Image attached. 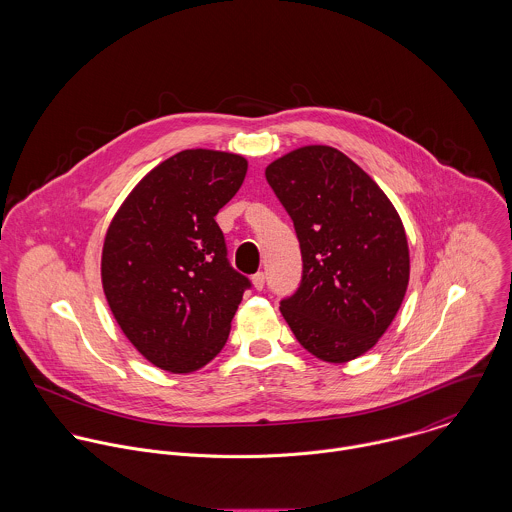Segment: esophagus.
<instances>
[{"instance_id":"1","label":"esophagus","mask_w":512,"mask_h":512,"mask_svg":"<svg viewBox=\"0 0 512 512\" xmlns=\"http://www.w3.org/2000/svg\"><path fill=\"white\" fill-rule=\"evenodd\" d=\"M264 284H266V276H264V272H258V274H254L252 276V286L260 292V290H264Z\"/></svg>"}]
</instances>
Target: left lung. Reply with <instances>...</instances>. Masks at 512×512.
Returning <instances> with one entry per match:
<instances>
[{
  "label": "left lung",
  "instance_id": "8db88e82",
  "mask_svg": "<svg viewBox=\"0 0 512 512\" xmlns=\"http://www.w3.org/2000/svg\"><path fill=\"white\" fill-rule=\"evenodd\" d=\"M292 217L303 258L280 311L299 345L325 363L370 351L394 321L410 280L406 230L384 191L353 159L303 146L266 167Z\"/></svg>",
  "mask_w": 512,
  "mask_h": 512
}]
</instances>
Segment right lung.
Returning <instances> with one entry per match:
<instances>
[{
	"label": "right lung",
	"mask_w": 512,
	"mask_h": 512,
	"mask_svg": "<svg viewBox=\"0 0 512 512\" xmlns=\"http://www.w3.org/2000/svg\"><path fill=\"white\" fill-rule=\"evenodd\" d=\"M248 161L185 149L153 167L110 222L100 276L110 311L151 365L187 374L211 363L250 288L232 270L217 213Z\"/></svg>",
	"instance_id": "1"
}]
</instances>
